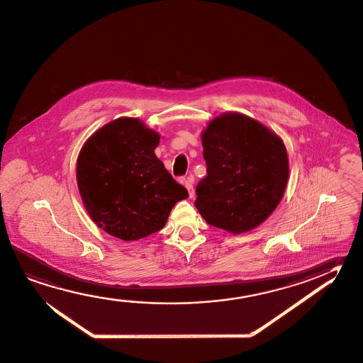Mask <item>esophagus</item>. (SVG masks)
<instances>
[{
    "mask_svg": "<svg viewBox=\"0 0 363 363\" xmlns=\"http://www.w3.org/2000/svg\"><path fill=\"white\" fill-rule=\"evenodd\" d=\"M185 186H186V189H188V193H189V197H194V188H193V177H188V178L184 180Z\"/></svg>",
    "mask_w": 363,
    "mask_h": 363,
    "instance_id": "obj_1",
    "label": "esophagus"
}]
</instances>
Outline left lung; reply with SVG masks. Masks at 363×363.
<instances>
[{"instance_id":"1","label":"left lung","mask_w":363,"mask_h":363,"mask_svg":"<svg viewBox=\"0 0 363 363\" xmlns=\"http://www.w3.org/2000/svg\"><path fill=\"white\" fill-rule=\"evenodd\" d=\"M207 177L194 206L207 223L233 234L264 222L281 202L289 180L282 140L255 119L225 113L202 133Z\"/></svg>"}]
</instances>
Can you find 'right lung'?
<instances>
[{"mask_svg": "<svg viewBox=\"0 0 363 363\" xmlns=\"http://www.w3.org/2000/svg\"><path fill=\"white\" fill-rule=\"evenodd\" d=\"M159 142L140 119L118 118L81 148L76 178L82 202L114 238L133 241L157 233L177 202L188 198L155 155Z\"/></svg>", "mask_w": 363, "mask_h": 363, "instance_id": "right-lung-1", "label": "right lung"}]
</instances>
